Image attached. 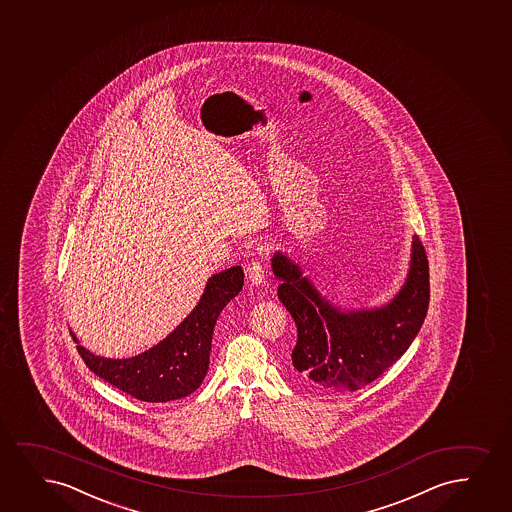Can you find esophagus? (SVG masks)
Wrapping results in <instances>:
<instances>
[{"instance_id":"34e87169","label":"esophagus","mask_w":512,"mask_h":512,"mask_svg":"<svg viewBox=\"0 0 512 512\" xmlns=\"http://www.w3.org/2000/svg\"><path fill=\"white\" fill-rule=\"evenodd\" d=\"M247 276L253 284H265V271L264 265H262V260L260 259H252V262L248 264L247 267Z\"/></svg>"}]
</instances>
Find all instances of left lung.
Returning <instances> with one entry per match:
<instances>
[{
  "label": "left lung",
  "instance_id": "8db88e82",
  "mask_svg": "<svg viewBox=\"0 0 512 512\" xmlns=\"http://www.w3.org/2000/svg\"><path fill=\"white\" fill-rule=\"evenodd\" d=\"M272 271L281 281L279 300L297 324L293 374L314 390L355 392L369 385L411 347L428 312L429 265L419 236L404 288L381 309L340 312L283 253L274 255Z\"/></svg>",
  "mask_w": 512,
  "mask_h": 512
}]
</instances>
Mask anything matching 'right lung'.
Segmentation results:
<instances>
[{
	"mask_svg": "<svg viewBox=\"0 0 512 512\" xmlns=\"http://www.w3.org/2000/svg\"><path fill=\"white\" fill-rule=\"evenodd\" d=\"M245 283L240 265L209 279L200 302L171 335L131 359H105L77 345L84 364L101 379L143 402L188 397L209 371L215 322ZM76 340V338H74ZM77 343V340H76Z\"/></svg>",
	"mask_w": 512,
	"mask_h": 512,
	"instance_id": "obj_1",
	"label": "right lung"
}]
</instances>
